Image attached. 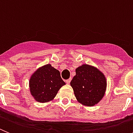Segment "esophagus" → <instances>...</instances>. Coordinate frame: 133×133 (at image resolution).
<instances>
[{
  "mask_svg": "<svg viewBox=\"0 0 133 133\" xmlns=\"http://www.w3.org/2000/svg\"><path fill=\"white\" fill-rule=\"evenodd\" d=\"M71 77H70V78H69V79H67L66 81H65V82H66V83H68V84H69V83H70V81H71Z\"/></svg>",
  "mask_w": 133,
  "mask_h": 133,
  "instance_id": "obj_1",
  "label": "esophagus"
}]
</instances>
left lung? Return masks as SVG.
<instances>
[{
    "label": "left lung",
    "mask_w": 133,
    "mask_h": 133,
    "mask_svg": "<svg viewBox=\"0 0 133 133\" xmlns=\"http://www.w3.org/2000/svg\"><path fill=\"white\" fill-rule=\"evenodd\" d=\"M75 73L70 85L77 101L88 107L97 104L107 89V79L103 73L96 67L85 64L76 68Z\"/></svg>",
    "instance_id": "left-lung-1"
}]
</instances>
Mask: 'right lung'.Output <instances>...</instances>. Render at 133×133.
Listing matches in <instances>:
<instances>
[{
  "mask_svg": "<svg viewBox=\"0 0 133 133\" xmlns=\"http://www.w3.org/2000/svg\"><path fill=\"white\" fill-rule=\"evenodd\" d=\"M64 85L65 83L62 80L59 71L51 64H46L38 68L29 80L31 95L39 103L52 101Z\"/></svg>",
  "mask_w": 133,
  "mask_h": 133,
  "instance_id": "1",
  "label": "right lung"
}]
</instances>
